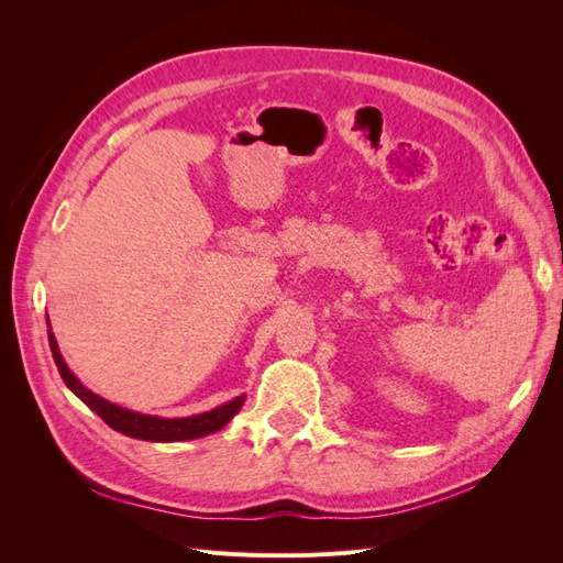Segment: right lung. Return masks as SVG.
<instances>
[{"label": "right lung", "mask_w": 563, "mask_h": 563, "mask_svg": "<svg viewBox=\"0 0 563 563\" xmlns=\"http://www.w3.org/2000/svg\"><path fill=\"white\" fill-rule=\"evenodd\" d=\"M46 327H48V345H51V354H54V362L58 366V373L63 383L70 387L75 395L87 404L93 413H98L103 418L112 430L122 432L126 437L133 439H143V441H187V439H199L213 434L218 430H223L225 424L240 413V408L244 406L246 395L234 397L232 401L211 408L207 413H197L190 418H159V416H145V413H135L129 411L124 406H117L103 397H98L96 391H91L89 387H84L79 383V378L75 373L67 368L63 354L58 350L56 335L51 331V323L46 317Z\"/></svg>", "instance_id": "right-lung-1"}]
</instances>
